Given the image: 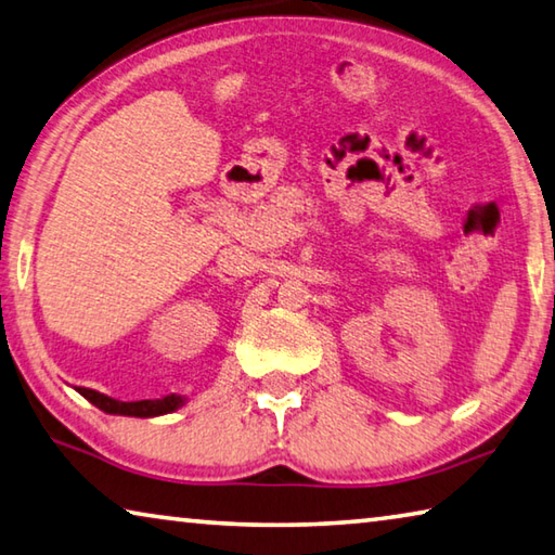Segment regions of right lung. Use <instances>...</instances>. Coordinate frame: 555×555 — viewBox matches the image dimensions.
<instances>
[{"instance_id":"right-lung-1","label":"right lung","mask_w":555,"mask_h":555,"mask_svg":"<svg viewBox=\"0 0 555 555\" xmlns=\"http://www.w3.org/2000/svg\"><path fill=\"white\" fill-rule=\"evenodd\" d=\"M80 392L85 400H90L96 410H102L106 414H119V416H141V420H151V416H163L170 414L175 410L184 406V397L180 395H168L163 400H141V402H119L114 397H106L96 390H90V387H80Z\"/></svg>"}]
</instances>
